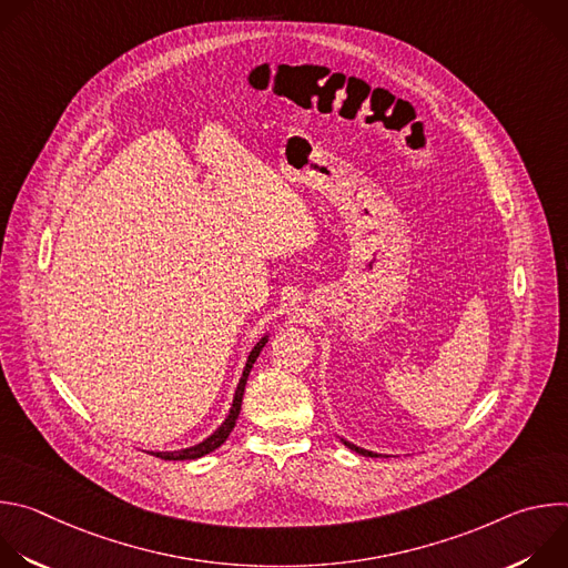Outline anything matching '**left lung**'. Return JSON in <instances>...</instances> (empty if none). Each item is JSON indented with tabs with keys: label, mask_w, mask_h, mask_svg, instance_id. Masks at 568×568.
I'll return each mask as SVG.
<instances>
[{
	"label": "left lung",
	"mask_w": 568,
	"mask_h": 568,
	"mask_svg": "<svg viewBox=\"0 0 568 568\" xmlns=\"http://www.w3.org/2000/svg\"><path fill=\"white\" fill-rule=\"evenodd\" d=\"M342 443H344L348 449H353V452H357V454H362V456H368V458H379V454H375V452H368V449H364V447H357V445H353V443H348V440H344V438H342Z\"/></svg>",
	"instance_id": "8db88e82"
}]
</instances>
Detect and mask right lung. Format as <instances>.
Returning <instances> with one entry per match:
<instances>
[{
	"label": "right lung",
	"instance_id": "obj_1",
	"mask_svg": "<svg viewBox=\"0 0 568 568\" xmlns=\"http://www.w3.org/2000/svg\"><path fill=\"white\" fill-rule=\"evenodd\" d=\"M267 339H270V335H263V337L258 339V344L252 348V353H250V357H247V364H245V371H242V377H240V382H237V386H235L229 416L224 418V423H222L209 438H204L202 443H197V445H193V447H186V449H175V452H148V454H152V456H156V458H161V460H195V458H202V456L211 454L213 449H217V447L229 438L231 429L235 427V420H237V416H240L242 395H245V386H247V377H250V373H252V368H254V362L258 359L261 351L265 348Z\"/></svg>",
	"mask_w": 568,
	"mask_h": 568
}]
</instances>
